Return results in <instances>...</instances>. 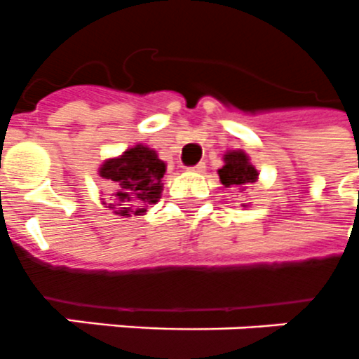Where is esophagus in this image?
<instances>
[{
  "label": "esophagus",
  "mask_w": 359,
  "mask_h": 359,
  "mask_svg": "<svg viewBox=\"0 0 359 359\" xmlns=\"http://www.w3.org/2000/svg\"><path fill=\"white\" fill-rule=\"evenodd\" d=\"M205 162H199L197 165H191V168H188V171H194V173H203L205 171Z\"/></svg>",
  "instance_id": "1"
}]
</instances>
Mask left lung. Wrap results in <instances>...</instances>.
<instances>
[{
  "mask_svg": "<svg viewBox=\"0 0 359 359\" xmlns=\"http://www.w3.org/2000/svg\"><path fill=\"white\" fill-rule=\"evenodd\" d=\"M223 160H225V165L217 171V175L225 188H236L243 191L249 188V184L258 180V171L250 164L249 156L243 151H229Z\"/></svg>",
  "mask_w": 359,
  "mask_h": 359,
  "instance_id": "left-lung-1",
  "label": "left lung"
}]
</instances>
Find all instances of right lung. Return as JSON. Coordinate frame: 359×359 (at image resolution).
Listing matches in <instances>:
<instances>
[{
	"instance_id": "obj_1",
	"label": "right lung",
	"mask_w": 359,
	"mask_h": 359,
	"mask_svg": "<svg viewBox=\"0 0 359 359\" xmlns=\"http://www.w3.org/2000/svg\"><path fill=\"white\" fill-rule=\"evenodd\" d=\"M165 164L147 145H134L116 158L104 160L99 175L114 186L110 203L103 205L116 215H144L162 197Z\"/></svg>"
}]
</instances>
